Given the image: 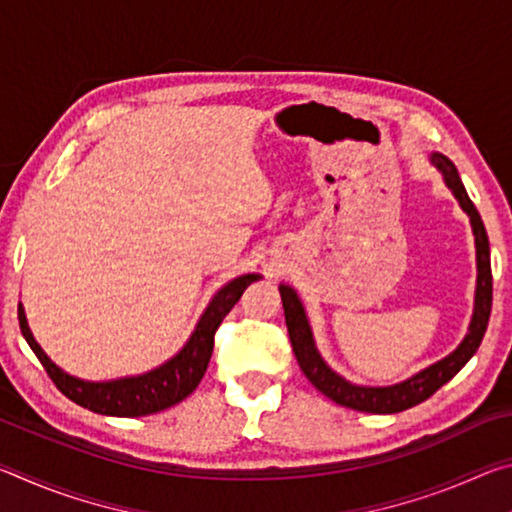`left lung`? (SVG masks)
Returning <instances> with one entry per match:
<instances>
[{
  "label": "left lung",
  "mask_w": 512,
  "mask_h": 512,
  "mask_svg": "<svg viewBox=\"0 0 512 512\" xmlns=\"http://www.w3.org/2000/svg\"><path fill=\"white\" fill-rule=\"evenodd\" d=\"M429 162L440 171L445 185L452 189L454 198L461 205V210L470 216L472 235H474V248H476V289H474V311L470 327H467L465 339L458 343L454 352H449L445 359L431 363L429 368L415 372L413 377L397 381L391 386H359L352 384L339 372H334L327 366L325 359L320 357L316 348L314 332H311L307 311L302 307V300L298 291L289 287V284H280V296L284 307V318H287L289 339L296 352V359L300 363L305 377L314 384L320 393L329 400L348 406L354 411L366 413H400L411 409V406L420 404L445 386L458 370H461L467 361L474 357L483 341L485 327H488L490 309H492V271H490V244L488 235H485L483 221L479 212H476L474 203L467 196L465 187L461 183V176L454 167V162L445 158L443 153H429Z\"/></svg>",
  "instance_id": "obj_1"
}]
</instances>
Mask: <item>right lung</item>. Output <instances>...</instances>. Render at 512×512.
<instances>
[{
  "instance_id": "obj_1",
  "label": "right lung",
  "mask_w": 512,
  "mask_h": 512,
  "mask_svg": "<svg viewBox=\"0 0 512 512\" xmlns=\"http://www.w3.org/2000/svg\"><path fill=\"white\" fill-rule=\"evenodd\" d=\"M259 277H262L259 273H246L223 284L212 296L210 305L205 307L203 316L198 318L187 343L169 361H164L162 366L142 372V375L119 377L110 381H88L58 368L47 357V352L40 348L38 341L33 339L22 302L17 307V318H20L24 339L31 345V350L36 352V357L45 366L47 375L58 386L60 393L94 413L117 415V418H140V415L169 409V406L183 402L187 395L196 391L212 357L216 327L228 316V311L237 305L248 284H253Z\"/></svg>"
}]
</instances>
